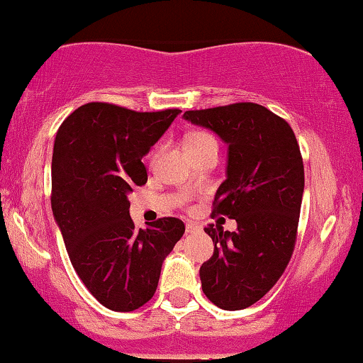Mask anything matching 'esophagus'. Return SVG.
<instances>
[{"label": "esophagus", "mask_w": 363, "mask_h": 363, "mask_svg": "<svg viewBox=\"0 0 363 363\" xmlns=\"http://www.w3.org/2000/svg\"><path fill=\"white\" fill-rule=\"evenodd\" d=\"M199 230V227L196 223H186V227H185V231L188 235H191V233H196V231Z\"/></svg>", "instance_id": "34e87169"}]
</instances>
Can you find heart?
I'll return each instance as SVG.
<instances>
[{
	"label": "heart",
	"instance_id": "1",
	"mask_svg": "<svg viewBox=\"0 0 363 363\" xmlns=\"http://www.w3.org/2000/svg\"><path fill=\"white\" fill-rule=\"evenodd\" d=\"M209 138H212L211 135H207V133H204V132H196V133H193V135H189V138L186 140V146H188V145H196V143H201V141L209 140Z\"/></svg>",
	"mask_w": 363,
	"mask_h": 363
}]
</instances>
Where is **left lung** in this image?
<instances>
[{
    "mask_svg": "<svg viewBox=\"0 0 363 363\" xmlns=\"http://www.w3.org/2000/svg\"><path fill=\"white\" fill-rule=\"evenodd\" d=\"M183 118L228 146L227 178L212 213L235 218L238 228H204L216 246L199 277L211 302L241 311L269 293L293 254L304 194L299 145L288 122L260 104L186 111Z\"/></svg>",
    "mask_w": 363,
    "mask_h": 363,
    "instance_id": "obj_1",
    "label": "left lung"
}]
</instances>
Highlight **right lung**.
Returning <instances> with one entry per match:
<instances>
[{
    "label": "right lung",
    "mask_w": 363,
    "mask_h": 363,
    "mask_svg": "<svg viewBox=\"0 0 363 363\" xmlns=\"http://www.w3.org/2000/svg\"><path fill=\"white\" fill-rule=\"evenodd\" d=\"M180 112L88 103L56 133L52 216L77 275L111 311H135L152 298L162 262L185 233L175 217L136 228L128 211V194L147 182L141 159Z\"/></svg>",
    "instance_id": "obj_1"
}]
</instances>
